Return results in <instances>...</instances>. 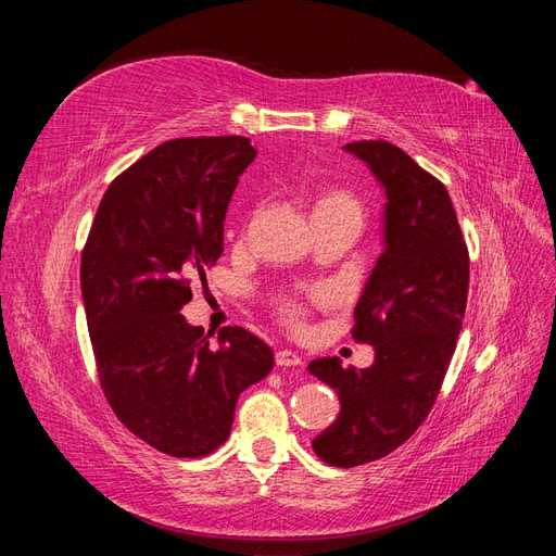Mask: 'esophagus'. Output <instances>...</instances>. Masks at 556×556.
Segmentation results:
<instances>
[{
	"mask_svg": "<svg viewBox=\"0 0 556 556\" xmlns=\"http://www.w3.org/2000/svg\"><path fill=\"white\" fill-rule=\"evenodd\" d=\"M276 364L278 366H301L304 359H301L294 350H278L276 352Z\"/></svg>",
	"mask_w": 556,
	"mask_h": 556,
	"instance_id": "34e87169",
	"label": "esophagus"
}]
</instances>
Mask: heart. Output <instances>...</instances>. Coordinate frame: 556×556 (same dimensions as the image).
Instances as JSON below:
<instances>
[{"instance_id": "1", "label": "heart", "mask_w": 556, "mask_h": 556, "mask_svg": "<svg viewBox=\"0 0 556 556\" xmlns=\"http://www.w3.org/2000/svg\"><path fill=\"white\" fill-rule=\"evenodd\" d=\"M331 206H357V204H355V199H352V197L345 194V192H331V194H327V197H323V199L317 201L315 211H317V208H331ZM323 296H325V294H323ZM278 311H280V317H282L285 323H288L292 329H299L301 325H304L306 311H304V306L299 304L296 299H282Z\"/></svg>"}]
</instances>
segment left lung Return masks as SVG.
<instances>
[{
	"label": "left lung",
	"mask_w": 556,
	"mask_h": 556,
	"mask_svg": "<svg viewBox=\"0 0 556 556\" xmlns=\"http://www.w3.org/2000/svg\"><path fill=\"white\" fill-rule=\"evenodd\" d=\"M382 185L384 250L355 306L352 339L374 345L368 368L308 364L341 413L313 441L329 466L376 462L406 443L441 392L468 296V248L445 185L387 141L343 146Z\"/></svg>",
	"instance_id": "left-lung-1"
}]
</instances>
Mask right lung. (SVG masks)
Here are the masks:
<instances>
[{
    "mask_svg": "<svg viewBox=\"0 0 556 556\" xmlns=\"http://www.w3.org/2000/svg\"><path fill=\"white\" fill-rule=\"evenodd\" d=\"M257 150L245 137H188L117 176L80 257V290L99 382L117 419L178 459L206 457L231 431L245 387L274 352L243 327L185 323L190 282L223 255L225 215Z\"/></svg>",
    "mask_w": 556,
    "mask_h": 556,
    "instance_id": "1",
    "label": "right lung"
}]
</instances>
